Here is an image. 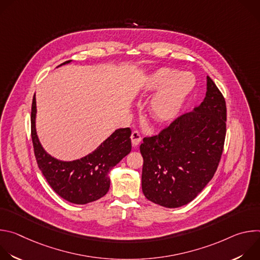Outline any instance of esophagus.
<instances>
[{
    "instance_id": "34e87169",
    "label": "esophagus",
    "mask_w": 260,
    "mask_h": 260,
    "mask_svg": "<svg viewBox=\"0 0 260 260\" xmlns=\"http://www.w3.org/2000/svg\"><path fill=\"white\" fill-rule=\"evenodd\" d=\"M131 139H132V143L134 146H138L142 140V136L141 134L138 132V131H133L132 133V136H131Z\"/></svg>"
}]
</instances>
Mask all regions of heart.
Listing matches in <instances>:
<instances>
[{
    "mask_svg": "<svg viewBox=\"0 0 260 260\" xmlns=\"http://www.w3.org/2000/svg\"><path fill=\"white\" fill-rule=\"evenodd\" d=\"M196 85L191 73H179L170 68H160L146 79L143 87L145 94L160 89L151 100L148 113L157 123L173 120L180 112L185 101Z\"/></svg>",
    "mask_w": 260,
    "mask_h": 260,
    "instance_id": "heart-1",
    "label": "heart"
}]
</instances>
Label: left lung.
<instances>
[{
    "label": "left lung",
    "mask_w": 260,
    "mask_h": 260,
    "mask_svg": "<svg viewBox=\"0 0 260 260\" xmlns=\"http://www.w3.org/2000/svg\"><path fill=\"white\" fill-rule=\"evenodd\" d=\"M225 135L226 103L208 76L201 105L157 135L143 139L140 151L146 199L166 208H179L194 200L218 168Z\"/></svg>",
    "instance_id": "1"
}]
</instances>
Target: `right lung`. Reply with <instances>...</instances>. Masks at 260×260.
Returning a JSON list of instances; mask_svg holds the SVG:
<instances>
[{
	"label": "right lung",
	"mask_w": 260,
	"mask_h": 260,
	"mask_svg": "<svg viewBox=\"0 0 260 260\" xmlns=\"http://www.w3.org/2000/svg\"><path fill=\"white\" fill-rule=\"evenodd\" d=\"M70 60L62 62L68 63ZM59 64V66H61ZM58 66V67H59ZM36 98L30 113V135L35 157L51 188L63 200L84 205L103 198L109 190V172L132 150L129 127L119 128L89 155L74 161H60L45 152L35 127Z\"/></svg>",
	"instance_id": "add662e5"
}]
</instances>
